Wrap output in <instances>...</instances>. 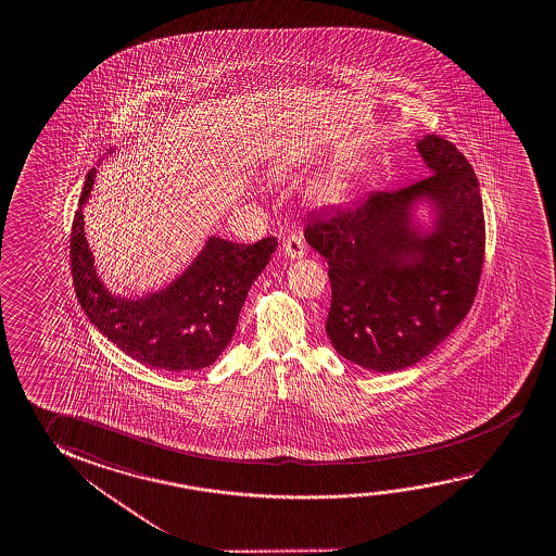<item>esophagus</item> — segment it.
Returning a JSON list of instances; mask_svg holds the SVG:
<instances>
[{"instance_id":"34e87169","label":"esophagus","mask_w":556,"mask_h":556,"mask_svg":"<svg viewBox=\"0 0 556 556\" xmlns=\"http://www.w3.org/2000/svg\"><path fill=\"white\" fill-rule=\"evenodd\" d=\"M282 254L291 257V260H301V257L306 255L304 240L301 237H296V235H291V237L282 242Z\"/></svg>"}]
</instances>
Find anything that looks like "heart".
Returning a JSON list of instances; mask_svg holds the SVG:
<instances>
[{"label":"heart","mask_w":556,"mask_h":556,"mask_svg":"<svg viewBox=\"0 0 556 556\" xmlns=\"http://www.w3.org/2000/svg\"><path fill=\"white\" fill-rule=\"evenodd\" d=\"M341 190H343L341 176L339 174H326V176H321L318 180L309 184L306 195L314 205H328V203H333L339 198Z\"/></svg>","instance_id":"heart-1"}]
</instances>
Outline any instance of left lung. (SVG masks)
<instances>
[{
    "label": "left lung",
    "mask_w": 556,
    "mask_h": 556,
    "mask_svg": "<svg viewBox=\"0 0 556 556\" xmlns=\"http://www.w3.org/2000/svg\"><path fill=\"white\" fill-rule=\"evenodd\" d=\"M417 153L425 180L372 191L304 228L328 260L329 341L372 372L430 355L465 318L481 279L484 215L471 164L437 136L419 139Z\"/></svg>",
    "instance_id": "obj_1"
}]
</instances>
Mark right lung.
Instances as JSON below:
<instances>
[{
    "label": "right lung",
    "mask_w": 556,
    "mask_h": 556,
    "mask_svg": "<svg viewBox=\"0 0 556 556\" xmlns=\"http://www.w3.org/2000/svg\"><path fill=\"white\" fill-rule=\"evenodd\" d=\"M114 151L116 147H110L104 156ZM94 178L97 168H91L72 227L75 292L87 318L141 365L166 372L213 365L235 336L248 291L269 264L277 238L237 244L207 237L200 254L163 289L141 296L116 294L102 281L85 235L83 207Z\"/></svg>",
    "instance_id": "right-lung-1"
}]
</instances>
